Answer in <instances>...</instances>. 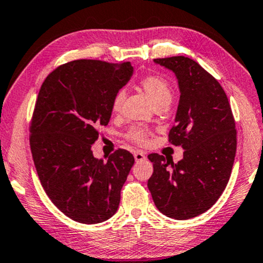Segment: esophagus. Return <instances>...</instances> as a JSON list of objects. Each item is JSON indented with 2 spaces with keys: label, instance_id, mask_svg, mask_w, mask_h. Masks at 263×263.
I'll use <instances>...</instances> for the list:
<instances>
[{
  "label": "esophagus",
  "instance_id": "esophagus-1",
  "mask_svg": "<svg viewBox=\"0 0 263 263\" xmlns=\"http://www.w3.org/2000/svg\"><path fill=\"white\" fill-rule=\"evenodd\" d=\"M134 158H135L136 162H141V161H145L146 156H145L144 152L136 151V152H134Z\"/></svg>",
  "mask_w": 263,
  "mask_h": 263
}]
</instances>
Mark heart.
Here are the masks:
<instances>
[{
  "mask_svg": "<svg viewBox=\"0 0 263 263\" xmlns=\"http://www.w3.org/2000/svg\"><path fill=\"white\" fill-rule=\"evenodd\" d=\"M139 86L157 106L159 104H169L172 100V87L164 78L156 76V74H147L139 81ZM124 99L123 91H118L112 100V111L118 112L121 110L122 102ZM149 130L144 127H134L128 132L127 139L138 145H145L148 140Z\"/></svg>",
  "mask_w": 263,
  "mask_h": 263,
  "instance_id": "b5f03b06",
  "label": "heart"
}]
</instances>
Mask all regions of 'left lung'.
Returning <instances> with one entry per match:
<instances>
[{
	"mask_svg": "<svg viewBox=\"0 0 263 263\" xmlns=\"http://www.w3.org/2000/svg\"><path fill=\"white\" fill-rule=\"evenodd\" d=\"M177 78L180 100L169 141L185 149L177 163L148 155L153 174L147 186L157 209L175 220L205 213L226 189L237 149L233 115L223 88L186 57L155 59Z\"/></svg>",
	"mask_w": 263,
	"mask_h": 263,
	"instance_id": "1",
	"label": "left lung"
}]
</instances>
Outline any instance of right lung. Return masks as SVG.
Segmentation results:
<instances>
[{
	"label": "right lung",
	"instance_id": "obj_1",
	"mask_svg": "<svg viewBox=\"0 0 263 263\" xmlns=\"http://www.w3.org/2000/svg\"><path fill=\"white\" fill-rule=\"evenodd\" d=\"M132 74L129 61L73 60L50 72L40 89L30 125L33 163L49 199L77 222H104L118 209L134 157L118 148L107 161L98 159L91 145Z\"/></svg>",
	"mask_w": 263,
	"mask_h": 263
}]
</instances>
